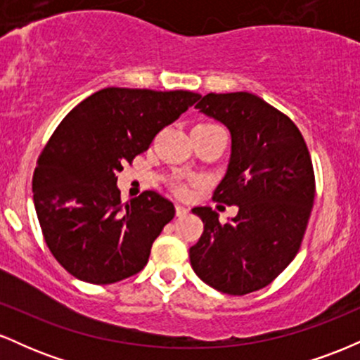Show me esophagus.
I'll return each instance as SVG.
<instances>
[{
  "instance_id": "esophagus-1",
  "label": "esophagus",
  "mask_w": 360,
  "mask_h": 360,
  "mask_svg": "<svg viewBox=\"0 0 360 360\" xmlns=\"http://www.w3.org/2000/svg\"><path fill=\"white\" fill-rule=\"evenodd\" d=\"M188 213H189V210L186 208V206L176 205V214H177V217H186Z\"/></svg>"
}]
</instances>
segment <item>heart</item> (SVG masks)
<instances>
[{
    "label": "heart",
    "instance_id": "b5f03b06",
    "mask_svg": "<svg viewBox=\"0 0 360 360\" xmlns=\"http://www.w3.org/2000/svg\"><path fill=\"white\" fill-rule=\"evenodd\" d=\"M181 191H186V188H184V186H181Z\"/></svg>",
    "mask_w": 360,
    "mask_h": 360
}]
</instances>
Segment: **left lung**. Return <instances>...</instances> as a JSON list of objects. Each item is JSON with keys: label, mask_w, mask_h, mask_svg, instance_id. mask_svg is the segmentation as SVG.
I'll use <instances>...</instances> for the list:
<instances>
[{"label": "left lung", "mask_w": 360, "mask_h": 360, "mask_svg": "<svg viewBox=\"0 0 360 360\" xmlns=\"http://www.w3.org/2000/svg\"><path fill=\"white\" fill-rule=\"evenodd\" d=\"M196 108L232 134L230 166L213 201L237 205L238 213L220 223L210 206L193 208L205 230L189 259L208 286L249 295L271 284L298 254L315 200L311 157L295 122L255 94L210 93Z\"/></svg>", "instance_id": "obj_1"}]
</instances>
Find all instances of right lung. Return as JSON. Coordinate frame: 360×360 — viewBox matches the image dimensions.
<instances>
[{
	"instance_id": "obj_1",
	"label": "right lung",
	"mask_w": 360,
	"mask_h": 360,
	"mask_svg": "<svg viewBox=\"0 0 360 360\" xmlns=\"http://www.w3.org/2000/svg\"><path fill=\"white\" fill-rule=\"evenodd\" d=\"M200 98L181 89L105 88L53 130L32 188L45 243L69 274L113 284L146 267L176 208L155 191L122 203L118 172Z\"/></svg>"
}]
</instances>
